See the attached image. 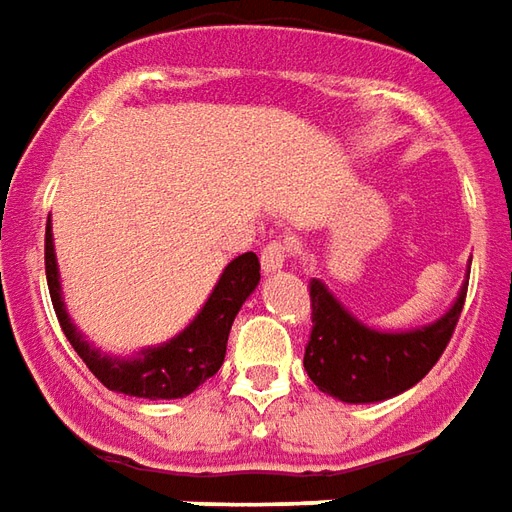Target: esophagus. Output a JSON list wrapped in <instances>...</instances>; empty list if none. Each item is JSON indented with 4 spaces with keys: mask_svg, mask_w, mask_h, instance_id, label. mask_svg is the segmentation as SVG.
<instances>
[{
    "mask_svg": "<svg viewBox=\"0 0 512 512\" xmlns=\"http://www.w3.org/2000/svg\"><path fill=\"white\" fill-rule=\"evenodd\" d=\"M289 256H292V242H286V239H273V242H267L262 250V270L264 273H278Z\"/></svg>",
    "mask_w": 512,
    "mask_h": 512,
    "instance_id": "34e87169",
    "label": "esophagus"
}]
</instances>
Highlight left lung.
<instances>
[{"label": "left lung", "instance_id": "left-lung-1", "mask_svg": "<svg viewBox=\"0 0 512 512\" xmlns=\"http://www.w3.org/2000/svg\"><path fill=\"white\" fill-rule=\"evenodd\" d=\"M466 289L469 284H463L458 300L436 322L386 333L355 320L320 278H311V336L303 355L308 378L342 402H380L408 391L447 350Z\"/></svg>", "mask_w": 512, "mask_h": 512}]
</instances>
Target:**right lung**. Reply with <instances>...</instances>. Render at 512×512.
Wrapping results in <instances>:
<instances>
[{
  "mask_svg": "<svg viewBox=\"0 0 512 512\" xmlns=\"http://www.w3.org/2000/svg\"><path fill=\"white\" fill-rule=\"evenodd\" d=\"M259 270H262L259 256L242 253L223 270L204 308L179 336H173L170 342L159 347L140 350L134 358L104 355L82 339V333L76 331V325L65 311L57 259H54L52 223H46V281H49L54 314L60 320L65 339L107 389L129 394V397L176 400V397L192 394L206 378H212L226 358L228 331L234 325V317L262 278Z\"/></svg>",
  "mask_w": 512,
  "mask_h": 512,
  "instance_id": "add662e5",
  "label": "right lung"
}]
</instances>
